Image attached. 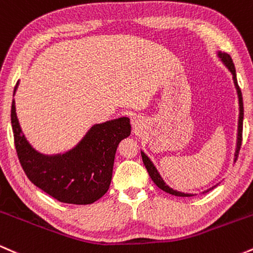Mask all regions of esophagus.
Here are the masks:
<instances>
[{"instance_id": "obj_1", "label": "esophagus", "mask_w": 253, "mask_h": 253, "mask_svg": "<svg viewBox=\"0 0 253 253\" xmlns=\"http://www.w3.org/2000/svg\"><path fill=\"white\" fill-rule=\"evenodd\" d=\"M130 124H132L134 129H140L144 125V120L140 115H134V117H132V119H130Z\"/></svg>"}]
</instances>
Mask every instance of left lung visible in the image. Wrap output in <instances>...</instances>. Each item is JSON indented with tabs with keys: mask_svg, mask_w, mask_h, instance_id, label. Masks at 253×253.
Listing matches in <instances>:
<instances>
[{
	"mask_svg": "<svg viewBox=\"0 0 253 253\" xmlns=\"http://www.w3.org/2000/svg\"><path fill=\"white\" fill-rule=\"evenodd\" d=\"M216 56H217V58H219V59H220V62H221V63L223 64V65H225L226 68L228 69V71L231 72L232 76H233V83H234V86H236L237 95H238V103H239V118H238V130H237L236 152H234V162H236L237 158H238V155H239L240 146H242L243 119H244L243 96H242V91H240V89H239V85H238L236 68H234L233 60H232L231 56H229V54H227V53H225V52H221V51H217V52H216ZM141 157H143L144 165H145V168H146L147 172H149L151 179H152V181L155 182V184L157 185V187L159 188V189H162L163 191H165V193L171 194V195H175V196H181V197L194 196V194L182 193V191H177V190H175V189H172V188H171V187H169V185H168L167 183L164 182V179L162 178L161 173L158 172V170H157V168L155 167V164L152 163V161H151L149 157H147V155L144 152V151H141ZM214 187H215V185H214ZM214 187H213V188H214Z\"/></svg>",
	"mask_w": 253,
	"mask_h": 253,
	"instance_id": "obj_1",
	"label": "left lung"
}]
</instances>
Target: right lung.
Listing matches in <instances>:
<instances>
[{"label":"right lung","mask_w":253,"mask_h":253,"mask_svg":"<svg viewBox=\"0 0 253 253\" xmlns=\"http://www.w3.org/2000/svg\"><path fill=\"white\" fill-rule=\"evenodd\" d=\"M17 86L19 82L14 95ZM10 120L17 157L34 185L58 201L71 205H90L108 191L118 145L130 134L128 118L95 124L72 149L57 155H43L26 139L14 100Z\"/></svg>","instance_id":"obj_1"}]
</instances>
